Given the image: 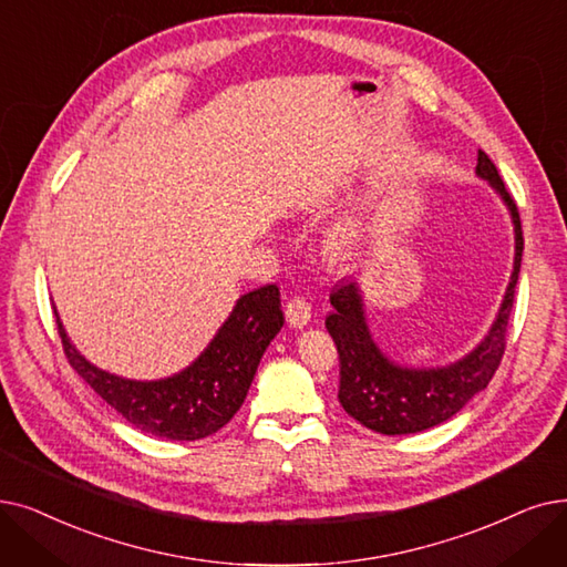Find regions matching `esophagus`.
Listing matches in <instances>:
<instances>
[{
    "label": "esophagus",
    "instance_id": "obj_1",
    "mask_svg": "<svg viewBox=\"0 0 567 567\" xmlns=\"http://www.w3.org/2000/svg\"><path fill=\"white\" fill-rule=\"evenodd\" d=\"M285 317H287V322H289L293 329H303V327L310 324L312 308H310V303H308L306 299L293 297V299H289L287 306H285Z\"/></svg>",
    "mask_w": 567,
    "mask_h": 567
}]
</instances>
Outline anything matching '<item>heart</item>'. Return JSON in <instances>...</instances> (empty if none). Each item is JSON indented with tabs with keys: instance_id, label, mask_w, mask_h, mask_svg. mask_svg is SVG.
Masks as SVG:
<instances>
[{
	"instance_id": "b5f03b06",
	"label": "heart",
	"mask_w": 567,
	"mask_h": 567,
	"mask_svg": "<svg viewBox=\"0 0 567 567\" xmlns=\"http://www.w3.org/2000/svg\"><path fill=\"white\" fill-rule=\"evenodd\" d=\"M363 236H365L363 219L350 217V219H342V223L331 231L329 243H331V248H333L336 252L348 255V252H352V250L357 248V245L363 240Z\"/></svg>"
}]
</instances>
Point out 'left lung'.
<instances>
[{
	"mask_svg": "<svg viewBox=\"0 0 567 567\" xmlns=\"http://www.w3.org/2000/svg\"><path fill=\"white\" fill-rule=\"evenodd\" d=\"M475 174L494 189L509 210L514 227V264L494 324L475 348L454 363L412 368L391 361L375 342L365 319L361 285L340 280L331 291L333 310L327 329L340 357L338 401L365 429L382 435H408L433 429L471 403L494 378L505 352V331L519 280L524 236L516 204L486 153H477Z\"/></svg>",
	"mask_w": 567,
	"mask_h": 567,
	"instance_id": "left-lung-1",
	"label": "left lung"
}]
</instances>
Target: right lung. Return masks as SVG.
Here are the masks:
<instances>
[{"label": "right lung", "instance_id": "obj_1", "mask_svg": "<svg viewBox=\"0 0 567 567\" xmlns=\"http://www.w3.org/2000/svg\"><path fill=\"white\" fill-rule=\"evenodd\" d=\"M55 317L73 371L141 433L181 442L213 435L240 410L266 348L285 324L280 289L259 287L243 293L208 348L181 373L130 380L90 363L66 336L58 310Z\"/></svg>", "mask_w": 567, "mask_h": 567}]
</instances>
